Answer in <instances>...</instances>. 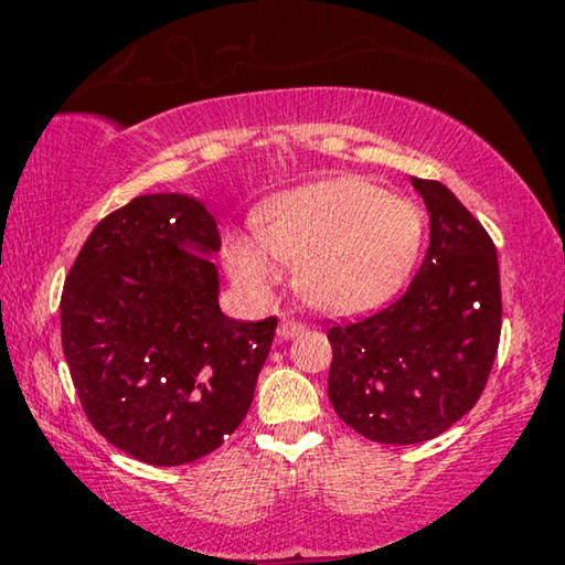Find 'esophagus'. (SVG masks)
<instances>
[{
  "instance_id": "obj_1",
  "label": "esophagus",
  "mask_w": 565,
  "mask_h": 565,
  "mask_svg": "<svg viewBox=\"0 0 565 565\" xmlns=\"http://www.w3.org/2000/svg\"><path fill=\"white\" fill-rule=\"evenodd\" d=\"M306 331V327L303 323H299V321H294V319H281V323H279V329H276V333H279V339H294V337H299V333H303Z\"/></svg>"
}]
</instances>
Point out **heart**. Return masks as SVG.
Instances as JSON below:
<instances>
[{
    "mask_svg": "<svg viewBox=\"0 0 565 565\" xmlns=\"http://www.w3.org/2000/svg\"><path fill=\"white\" fill-rule=\"evenodd\" d=\"M424 214L404 196L359 177L321 179L274 196L256 216V236H234L226 269L248 291L294 266V286L321 313L349 317L388 301L418 259Z\"/></svg>",
    "mask_w": 565,
    "mask_h": 565,
    "instance_id": "heart-1",
    "label": "heart"
}]
</instances>
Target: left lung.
Listing matches in <instances>:
<instances>
[{"label": "left lung", "mask_w": 565, "mask_h": 565, "mask_svg": "<svg viewBox=\"0 0 565 565\" xmlns=\"http://www.w3.org/2000/svg\"><path fill=\"white\" fill-rule=\"evenodd\" d=\"M431 242L414 281L374 317L329 331V398L343 424L379 444L436 438L473 408L501 337L499 256L441 181L411 177Z\"/></svg>", "instance_id": "8db88e82"}]
</instances>
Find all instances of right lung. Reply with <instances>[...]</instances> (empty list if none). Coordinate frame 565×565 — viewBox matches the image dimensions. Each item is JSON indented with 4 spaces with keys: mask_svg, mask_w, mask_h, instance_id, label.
Segmentation results:
<instances>
[{
    "mask_svg": "<svg viewBox=\"0 0 565 565\" xmlns=\"http://www.w3.org/2000/svg\"><path fill=\"white\" fill-rule=\"evenodd\" d=\"M214 214L141 194L94 226L64 281L62 349L92 426L139 461L181 466L242 424L276 319L218 306Z\"/></svg>",
    "mask_w": 565,
    "mask_h": 565,
    "instance_id": "right-lung-1",
    "label": "right lung"
}]
</instances>
